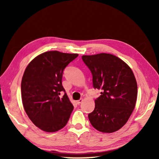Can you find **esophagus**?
Instances as JSON below:
<instances>
[{
    "mask_svg": "<svg viewBox=\"0 0 159 159\" xmlns=\"http://www.w3.org/2000/svg\"><path fill=\"white\" fill-rule=\"evenodd\" d=\"M82 102H83V99H79V100L76 101V103H77L78 104H80V103H81Z\"/></svg>",
    "mask_w": 159,
    "mask_h": 159,
    "instance_id": "1",
    "label": "esophagus"
}]
</instances>
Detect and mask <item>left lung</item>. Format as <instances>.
I'll list each match as a JSON object with an SVG mask.
<instances>
[{
  "instance_id": "obj_1",
  "label": "left lung",
  "mask_w": 159,
  "mask_h": 159,
  "mask_svg": "<svg viewBox=\"0 0 159 159\" xmlns=\"http://www.w3.org/2000/svg\"><path fill=\"white\" fill-rule=\"evenodd\" d=\"M82 60L93 75L95 89L102 90L88 114L91 124L102 133H113L124 125L135 107L138 85L127 64L116 56L100 53L83 55Z\"/></svg>"
}]
</instances>
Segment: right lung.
Segmentation results:
<instances>
[{
	"label": "right lung",
	"instance_id": "obj_1",
	"mask_svg": "<svg viewBox=\"0 0 159 159\" xmlns=\"http://www.w3.org/2000/svg\"><path fill=\"white\" fill-rule=\"evenodd\" d=\"M78 54L48 51L32 60L24 73L21 83L22 104L26 114L41 130L52 133L68 122L73 104L64 93L61 79L66 66Z\"/></svg>",
	"mask_w": 159,
	"mask_h": 159
}]
</instances>
